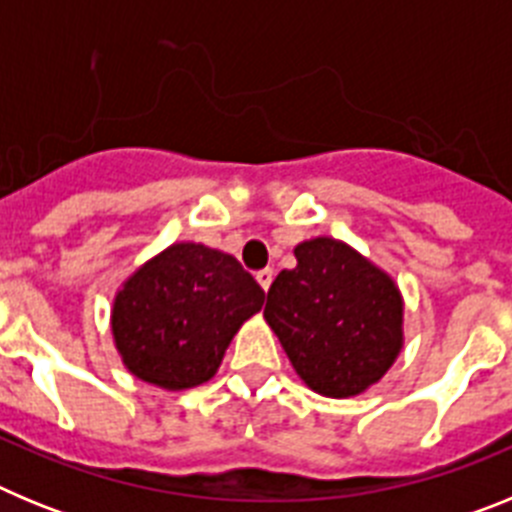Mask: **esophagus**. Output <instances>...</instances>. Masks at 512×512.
Returning a JSON list of instances; mask_svg holds the SVG:
<instances>
[{
	"label": "esophagus",
	"mask_w": 512,
	"mask_h": 512,
	"mask_svg": "<svg viewBox=\"0 0 512 512\" xmlns=\"http://www.w3.org/2000/svg\"><path fill=\"white\" fill-rule=\"evenodd\" d=\"M256 282L261 284V289H264V292H269L271 282H274V269H261L259 274H256Z\"/></svg>",
	"instance_id": "esophagus-1"
}]
</instances>
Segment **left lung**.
Masks as SVG:
<instances>
[{
    "label": "left lung",
    "mask_w": 512,
    "mask_h": 512,
    "mask_svg": "<svg viewBox=\"0 0 512 512\" xmlns=\"http://www.w3.org/2000/svg\"><path fill=\"white\" fill-rule=\"evenodd\" d=\"M279 271L264 318L302 382L325 397H351L379 382L402 348V297L382 269L333 238L295 248Z\"/></svg>",
    "instance_id": "left-lung-1"
}]
</instances>
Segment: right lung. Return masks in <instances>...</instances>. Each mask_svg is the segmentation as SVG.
Wrapping results in <instances>:
<instances>
[{"label":"right lung","mask_w":512,"mask_h":512,"mask_svg":"<svg viewBox=\"0 0 512 512\" xmlns=\"http://www.w3.org/2000/svg\"><path fill=\"white\" fill-rule=\"evenodd\" d=\"M264 297L238 259L202 243H174L122 284L112 336L135 377L189 390L215 377L225 348Z\"/></svg>","instance_id":"1"}]
</instances>
